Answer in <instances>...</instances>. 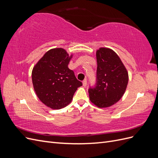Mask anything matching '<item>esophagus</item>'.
<instances>
[{
  "instance_id": "34e87169",
  "label": "esophagus",
  "mask_w": 158,
  "mask_h": 158,
  "mask_svg": "<svg viewBox=\"0 0 158 158\" xmlns=\"http://www.w3.org/2000/svg\"><path fill=\"white\" fill-rule=\"evenodd\" d=\"M82 84H83L84 86H86V85H87V81H86V80L85 79V80H83Z\"/></svg>"
}]
</instances>
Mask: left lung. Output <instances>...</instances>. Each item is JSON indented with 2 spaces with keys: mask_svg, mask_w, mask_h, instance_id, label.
<instances>
[{
  "mask_svg": "<svg viewBox=\"0 0 158 158\" xmlns=\"http://www.w3.org/2000/svg\"><path fill=\"white\" fill-rule=\"evenodd\" d=\"M97 85L89 89L90 102L99 108L109 107L125 94L128 74L120 57L111 49L100 47L96 51Z\"/></svg>",
  "mask_w": 158,
  "mask_h": 158,
  "instance_id": "obj_1",
  "label": "left lung"
}]
</instances>
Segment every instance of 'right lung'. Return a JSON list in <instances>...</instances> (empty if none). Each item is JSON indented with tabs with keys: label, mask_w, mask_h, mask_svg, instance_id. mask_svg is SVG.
<instances>
[{
	"label": "right lung",
	"mask_w": 158,
	"mask_h": 158,
	"mask_svg": "<svg viewBox=\"0 0 158 158\" xmlns=\"http://www.w3.org/2000/svg\"><path fill=\"white\" fill-rule=\"evenodd\" d=\"M63 48L47 51L33 66L31 78L33 89L40 101L52 109H60L71 103L73 95L82 83L69 69L73 58Z\"/></svg>",
	"instance_id": "1"
}]
</instances>
